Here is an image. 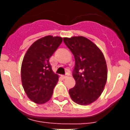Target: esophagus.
<instances>
[{"mask_svg":"<svg viewBox=\"0 0 130 130\" xmlns=\"http://www.w3.org/2000/svg\"><path fill=\"white\" fill-rule=\"evenodd\" d=\"M68 76L66 75H62V77L63 79H65V78H66Z\"/></svg>","mask_w":130,"mask_h":130,"instance_id":"34e87169","label":"esophagus"}]
</instances>
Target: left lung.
<instances>
[{"label": "left lung", "instance_id": "1", "mask_svg": "<svg viewBox=\"0 0 130 130\" xmlns=\"http://www.w3.org/2000/svg\"><path fill=\"white\" fill-rule=\"evenodd\" d=\"M64 43L75 58L72 75L75 85L69 90L73 102L79 105H88L102 94L107 77V65L100 49L83 36L64 38Z\"/></svg>", "mask_w": 130, "mask_h": 130}]
</instances>
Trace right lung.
<instances>
[{
    "mask_svg": "<svg viewBox=\"0 0 130 130\" xmlns=\"http://www.w3.org/2000/svg\"><path fill=\"white\" fill-rule=\"evenodd\" d=\"M62 42L61 37L45 36L36 41L24 57L21 66L23 87L34 103L44 104L52 96L58 75L53 72L49 58Z\"/></svg>",
    "mask_w": 130,
    "mask_h": 130,
    "instance_id": "1",
    "label": "right lung"
}]
</instances>
